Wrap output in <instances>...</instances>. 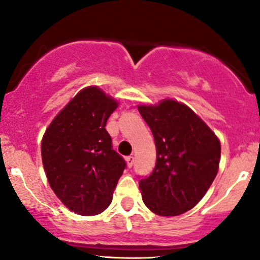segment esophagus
Returning a JSON list of instances; mask_svg holds the SVG:
<instances>
[{
	"label": "esophagus",
	"instance_id": "obj_1",
	"mask_svg": "<svg viewBox=\"0 0 260 260\" xmlns=\"http://www.w3.org/2000/svg\"><path fill=\"white\" fill-rule=\"evenodd\" d=\"M127 162H128V166H129V168H132L133 164H134V157H133V155H128Z\"/></svg>",
	"mask_w": 260,
	"mask_h": 260
}]
</instances>
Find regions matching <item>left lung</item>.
<instances>
[{
    "instance_id": "obj_1",
    "label": "left lung",
    "mask_w": 260,
    "mask_h": 260,
    "mask_svg": "<svg viewBox=\"0 0 260 260\" xmlns=\"http://www.w3.org/2000/svg\"><path fill=\"white\" fill-rule=\"evenodd\" d=\"M138 109L153 134L157 151L153 171L139 182L144 203L158 215H181L200 202L215 179L220 141L191 109L177 101L165 100Z\"/></svg>"
}]
</instances>
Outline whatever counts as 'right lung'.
I'll use <instances>...</instances> for the list:
<instances>
[{
  "label": "right lung",
  "mask_w": 260,
  "mask_h": 260,
  "mask_svg": "<svg viewBox=\"0 0 260 260\" xmlns=\"http://www.w3.org/2000/svg\"><path fill=\"white\" fill-rule=\"evenodd\" d=\"M117 103L102 90L79 91L54 117L41 143L52 190L70 210L91 216L112 203L126 161L113 150L106 124Z\"/></svg>",
  "instance_id": "add662e5"
}]
</instances>
